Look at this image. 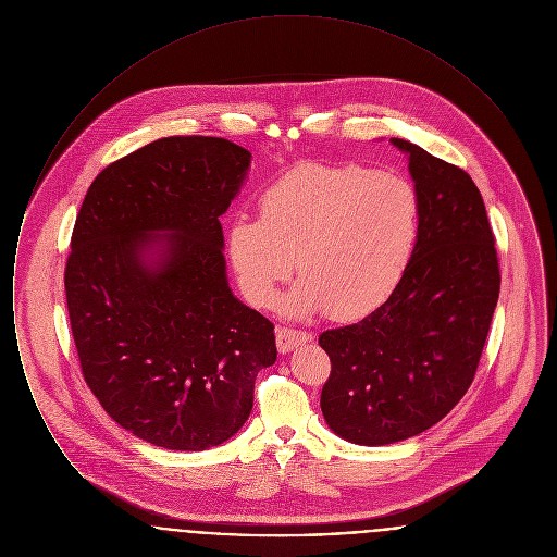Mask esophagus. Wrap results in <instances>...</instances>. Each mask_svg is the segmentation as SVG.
I'll return each instance as SVG.
<instances>
[{"label":"esophagus","instance_id":"obj_1","mask_svg":"<svg viewBox=\"0 0 557 557\" xmlns=\"http://www.w3.org/2000/svg\"><path fill=\"white\" fill-rule=\"evenodd\" d=\"M275 341H277V350L280 352H290L296 346L307 345L313 341V336L309 332H300V330H290V327H277L275 332Z\"/></svg>","mask_w":557,"mask_h":557}]
</instances>
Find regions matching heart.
<instances>
[{
	"label": "heart",
	"instance_id": "1",
	"mask_svg": "<svg viewBox=\"0 0 557 557\" xmlns=\"http://www.w3.org/2000/svg\"><path fill=\"white\" fill-rule=\"evenodd\" d=\"M422 230L420 191L405 175L373 166L305 162L259 198V221L227 230V257L239 290L273 309L296 269L286 311L363 318L397 290Z\"/></svg>",
	"mask_w": 557,
	"mask_h": 557
}]
</instances>
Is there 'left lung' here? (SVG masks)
Returning a JSON list of instances; mask_svg holds the SVG:
<instances>
[{"label": "left lung", "mask_w": 557, "mask_h": 557, "mask_svg": "<svg viewBox=\"0 0 557 557\" xmlns=\"http://www.w3.org/2000/svg\"><path fill=\"white\" fill-rule=\"evenodd\" d=\"M407 154L422 230L397 290L368 318L327 330L321 413L348 443L380 447L441 422L470 388L499 298L495 236L472 177L424 148Z\"/></svg>", "instance_id": "obj_1"}]
</instances>
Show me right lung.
I'll return each mask as SVG.
<instances>
[{
	"instance_id": "obj_1",
	"label": "right lung",
	"mask_w": 557,
	"mask_h": 557,
	"mask_svg": "<svg viewBox=\"0 0 557 557\" xmlns=\"http://www.w3.org/2000/svg\"><path fill=\"white\" fill-rule=\"evenodd\" d=\"M250 152L223 137H162L94 180L64 271L81 371L108 416L171 450L232 438L275 363L273 323L234 296L219 216Z\"/></svg>"
}]
</instances>
